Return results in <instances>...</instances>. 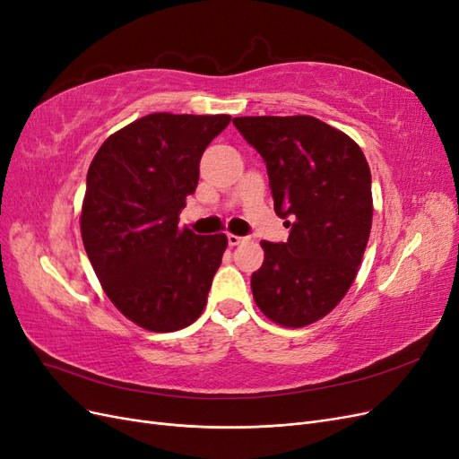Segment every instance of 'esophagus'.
<instances>
[{"instance_id": "obj_1", "label": "esophagus", "mask_w": 459, "mask_h": 459, "mask_svg": "<svg viewBox=\"0 0 459 459\" xmlns=\"http://www.w3.org/2000/svg\"><path fill=\"white\" fill-rule=\"evenodd\" d=\"M247 238H239V235H233V233H228V245L230 247H235V245H239V243H243Z\"/></svg>"}]
</instances>
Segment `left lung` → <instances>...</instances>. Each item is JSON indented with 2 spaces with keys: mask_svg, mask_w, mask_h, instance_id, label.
<instances>
[{
  "mask_svg": "<svg viewBox=\"0 0 459 459\" xmlns=\"http://www.w3.org/2000/svg\"><path fill=\"white\" fill-rule=\"evenodd\" d=\"M233 124L266 162L275 214L290 228L287 243H260L255 302L280 325L314 324L346 295L366 251L368 160L349 135L314 117H239Z\"/></svg>",
  "mask_w": 459,
  "mask_h": 459,
  "instance_id": "left-lung-1",
  "label": "left lung"
}]
</instances>
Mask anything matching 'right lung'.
Wrapping results in <instances>:
<instances>
[{
	"mask_svg": "<svg viewBox=\"0 0 459 459\" xmlns=\"http://www.w3.org/2000/svg\"><path fill=\"white\" fill-rule=\"evenodd\" d=\"M230 120L152 113L110 135L90 164L82 241L107 297L143 329H184L206 307L228 238L178 221L204 149Z\"/></svg>",
	"mask_w": 459,
	"mask_h": 459,
	"instance_id": "1",
	"label": "right lung"
}]
</instances>
